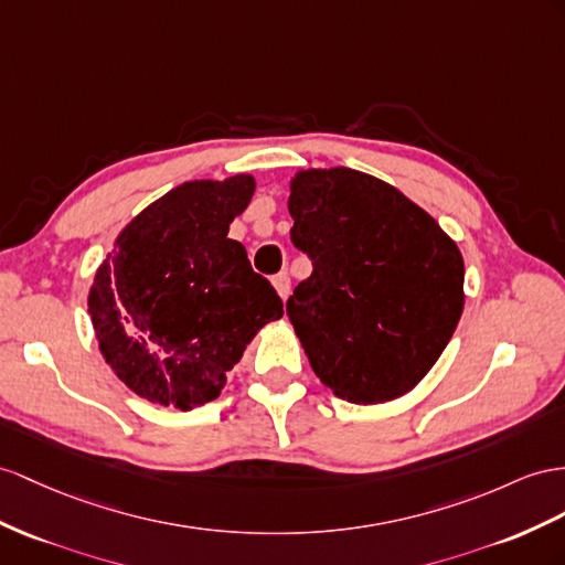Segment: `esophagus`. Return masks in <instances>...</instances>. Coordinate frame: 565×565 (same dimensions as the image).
I'll list each match as a JSON object with an SVG mask.
<instances>
[{
    "instance_id": "1",
    "label": "esophagus",
    "mask_w": 565,
    "mask_h": 565,
    "mask_svg": "<svg viewBox=\"0 0 565 565\" xmlns=\"http://www.w3.org/2000/svg\"><path fill=\"white\" fill-rule=\"evenodd\" d=\"M271 284H274V288H277V294H279L284 300L288 298V294H291V279H288L286 271L277 274V277L271 279Z\"/></svg>"
}]
</instances>
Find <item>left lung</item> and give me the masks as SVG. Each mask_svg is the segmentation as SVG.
<instances>
[{"instance_id": "left-lung-1", "label": "left lung", "mask_w": 565, "mask_h": 565, "mask_svg": "<svg viewBox=\"0 0 565 565\" xmlns=\"http://www.w3.org/2000/svg\"><path fill=\"white\" fill-rule=\"evenodd\" d=\"M288 212L312 274L286 312L315 374L358 406L408 394L466 302L456 241L398 188L345 167L298 171Z\"/></svg>"}]
</instances>
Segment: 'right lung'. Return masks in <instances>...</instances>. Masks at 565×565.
<instances>
[{
  "instance_id": "right-lung-1",
  "label": "right lung",
  "mask_w": 565,
  "mask_h": 565,
  "mask_svg": "<svg viewBox=\"0 0 565 565\" xmlns=\"http://www.w3.org/2000/svg\"><path fill=\"white\" fill-rule=\"evenodd\" d=\"M253 193L250 173L185 181L134 216L97 267L99 351L140 398L179 411L214 401L245 345L281 320V298L228 238Z\"/></svg>"
}]
</instances>
